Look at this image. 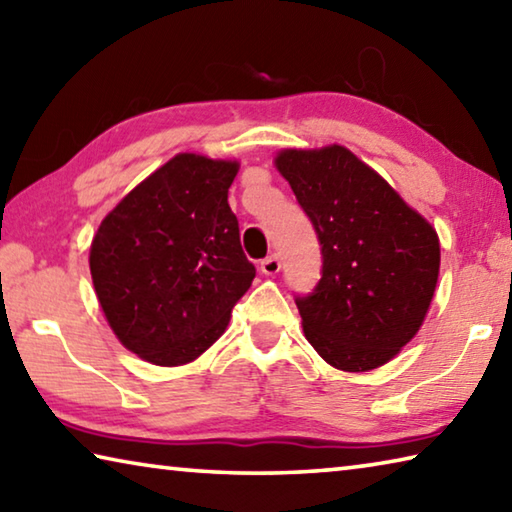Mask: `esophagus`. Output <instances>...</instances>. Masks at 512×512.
Here are the masks:
<instances>
[{"label":"esophagus","mask_w":512,"mask_h":512,"mask_svg":"<svg viewBox=\"0 0 512 512\" xmlns=\"http://www.w3.org/2000/svg\"><path fill=\"white\" fill-rule=\"evenodd\" d=\"M279 270H281V258L276 256V254L267 256V258H263V261H261V272H263L265 276L279 274Z\"/></svg>","instance_id":"34e87169"}]
</instances>
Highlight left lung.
<instances>
[{
	"mask_svg": "<svg viewBox=\"0 0 512 512\" xmlns=\"http://www.w3.org/2000/svg\"><path fill=\"white\" fill-rule=\"evenodd\" d=\"M276 168L324 258L315 290L294 299L306 339L339 371L378 369L423 326L441 267L436 229L344 146L283 150Z\"/></svg>",
	"mask_w": 512,
	"mask_h": 512,
	"instance_id": "obj_1",
	"label": "left lung"
}]
</instances>
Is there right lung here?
I'll return each instance as SVG.
<instances>
[{"label": "right lung", "instance_id": "right-lung-1", "mask_svg": "<svg viewBox=\"0 0 512 512\" xmlns=\"http://www.w3.org/2000/svg\"><path fill=\"white\" fill-rule=\"evenodd\" d=\"M238 161L175 155L105 215L89 249L98 303L146 362H193L229 324L256 267L227 202Z\"/></svg>", "mask_w": 512, "mask_h": 512}]
</instances>
